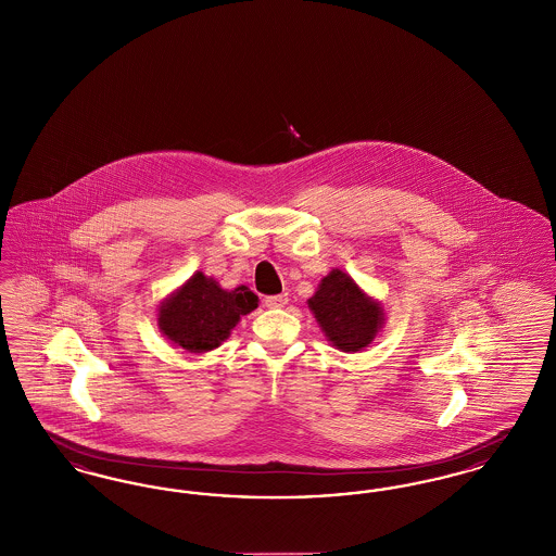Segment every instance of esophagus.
Here are the masks:
<instances>
[{"label": "esophagus", "instance_id": "esophagus-1", "mask_svg": "<svg viewBox=\"0 0 556 556\" xmlns=\"http://www.w3.org/2000/svg\"><path fill=\"white\" fill-rule=\"evenodd\" d=\"M288 304V293H277V295H266V308H281Z\"/></svg>", "mask_w": 556, "mask_h": 556}]
</instances>
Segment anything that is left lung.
I'll list each match as a JSON object with an SVG mask.
<instances>
[{"instance_id":"obj_1","label":"left lung","mask_w":556,"mask_h":556,"mask_svg":"<svg viewBox=\"0 0 556 556\" xmlns=\"http://www.w3.org/2000/svg\"><path fill=\"white\" fill-rule=\"evenodd\" d=\"M308 308L325 338L342 352L367 348L386 320L381 304L340 268L320 279L315 295L308 300Z\"/></svg>"}]
</instances>
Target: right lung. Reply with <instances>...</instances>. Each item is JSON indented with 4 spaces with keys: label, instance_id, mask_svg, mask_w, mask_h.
Returning a JSON list of instances; mask_svg holds the SVG:
<instances>
[{
    "label": "right lung",
    "instance_id": "1",
    "mask_svg": "<svg viewBox=\"0 0 556 556\" xmlns=\"http://www.w3.org/2000/svg\"><path fill=\"white\" fill-rule=\"evenodd\" d=\"M258 308V295L239 286L223 290L212 277L193 273L159 308L162 336L187 352L200 354L223 344L243 315Z\"/></svg>",
    "mask_w": 556,
    "mask_h": 556
}]
</instances>
